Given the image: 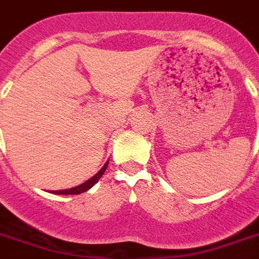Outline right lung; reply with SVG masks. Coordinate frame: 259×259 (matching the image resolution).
Instances as JSON below:
<instances>
[{"instance_id": "right-lung-1", "label": "right lung", "mask_w": 259, "mask_h": 259, "mask_svg": "<svg viewBox=\"0 0 259 259\" xmlns=\"http://www.w3.org/2000/svg\"><path fill=\"white\" fill-rule=\"evenodd\" d=\"M109 165V161L104 165V167L98 171V173L96 174V176H93V177L90 178V180H88L86 182H83V184H81L79 186H75V188H71V189H68V190H54L52 191L53 194H81V193H83V191L89 190L90 188H93L94 185L100 181V178L102 177V174L105 173V170H106V167H108Z\"/></svg>"}]
</instances>
